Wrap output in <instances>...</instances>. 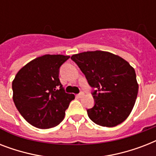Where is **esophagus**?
Wrapping results in <instances>:
<instances>
[{
  "mask_svg": "<svg viewBox=\"0 0 156 156\" xmlns=\"http://www.w3.org/2000/svg\"><path fill=\"white\" fill-rule=\"evenodd\" d=\"M83 96H84V93H83V92L79 93V94L78 95V98H82V97H83Z\"/></svg>",
  "mask_w": 156,
  "mask_h": 156,
  "instance_id": "34e87169",
  "label": "esophagus"
}]
</instances>
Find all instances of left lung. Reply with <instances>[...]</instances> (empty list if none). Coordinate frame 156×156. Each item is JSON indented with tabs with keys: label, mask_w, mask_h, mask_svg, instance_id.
I'll return each mask as SVG.
<instances>
[{
	"label": "left lung",
	"mask_w": 156,
	"mask_h": 156,
	"mask_svg": "<svg viewBox=\"0 0 156 156\" xmlns=\"http://www.w3.org/2000/svg\"><path fill=\"white\" fill-rule=\"evenodd\" d=\"M71 59L80 68L88 83L98 89L95 105L87 109L89 118L99 126L114 127L133 110L138 92L134 69L121 56L104 51L74 54Z\"/></svg>",
	"instance_id": "8db88e82"
}]
</instances>
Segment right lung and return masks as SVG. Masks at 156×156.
I'll return each mask as SVG.
<instances>
[{
    "mask_svg": "<svg viewBox=\"0 0 156 156\" xmlns=\"http://www.w3.org/2000/svg\"><path fill=\"white\" fill-rule=\"evenodd\" d=\"M69 58L44 55L28 62L16 74L12 83L13 103L31 126L52 128L65 118V112L75 98L65 92L59 79V68Z\"/></svg>",
    "mask_w": 156,
    "mask_h": 156,
    "instance_id": "1",
    "label": "right lung"
}]
</instances>
